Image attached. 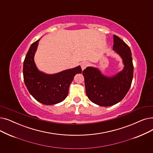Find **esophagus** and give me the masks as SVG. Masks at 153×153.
Segmentation results:
<instances>
[{
    "instance_id": "1",
    "label": "esophagus",
    "mask_w": 153,
    "mask_h": 153,
    "mask_svg": "<svg viewBox=\"0 0 153 153\" xmlns=\"http://www.w3.org/2000/svg\"><path fill=\"white\" fill-rule=\"evenodd\" d=\"M89 63L88 61H84V62H82L81 63V64L82 69V70L85 69L86 68H87L88 66L89 65Z\"/></svg>"
}]
</instances>
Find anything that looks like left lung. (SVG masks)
I'll use <instances>...</instances> for the list:
<instances>
[{
	"instance_id": "obj_1",
	"label": "left lung",
	"mask_w": 153,
	"mask_h": 153,
	"mask_svg": "<svg viewBox=\"0 0 153 153\" xmlns=\"http://www.w3.org/2000/svg\"><path fill=\"white\" fill-rule=\"evenodd\" d=\"M113 37V49L123 58V71L112 77L103 76L98 69L91 67L82 71L86 94L91 101L101 106H111L120 102L128 93L133 78L131 49L118 36L114 35Z\"/></svg>"
}]
</instances>
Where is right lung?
I'll return each instance as SVG.
<instances>
[{
  "mask_svg": "<svg viewBox=\"0 0 153 153\" xmlns=\"http://www.w3.org/2000/svg\"><path fill=\"white\" fill-rule=\"evenodd\" d=\"M39 41V39L32 44L25 57L24 81L30 94L38 102L45 105L56 104L68 96L69 85L74 76L78 73L81 74L82 69L78 66L53 75L39 71L34 60Z\"/></svg>",
  "mask_w": 153,
  "mask_h": 153,
  "instance_id": "obj_1",
  "label": "right lung"
}]
</instances>
